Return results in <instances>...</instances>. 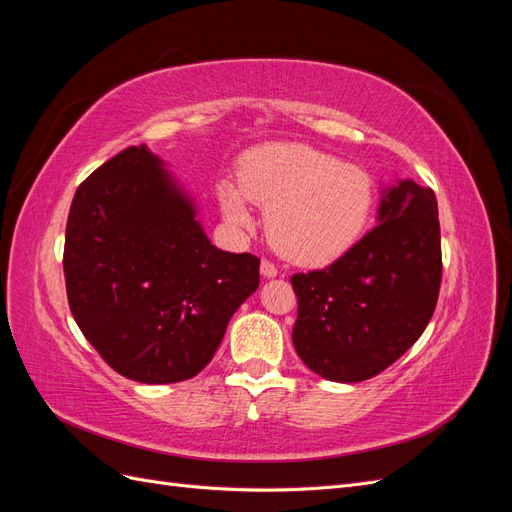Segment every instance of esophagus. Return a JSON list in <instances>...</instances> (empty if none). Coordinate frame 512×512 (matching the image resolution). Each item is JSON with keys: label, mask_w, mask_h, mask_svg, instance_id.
<instances>
[{"label": "esophagus", "mask_w": 512, "mask_h": 512, "mask_svg": "<svg viewBox=\"0 0 512 512\" xmlns=\"http://www.w3.org/2000/svg\"><path fill=\"white\" fill-rule=\"evenodd\" d=\"M260 273H262V277H275L277 275V267L273 265L271 260H262L260 262Z\"/></svg>", "instance_id": "34e87169"}]
</instances>
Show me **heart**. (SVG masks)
Masks as SVG:
<instances>
[{"label":"heart","mask_w":512,"mask_h":512,"mask_svg":"<svg viewBox=\"0 0 512 512\" xmlns=\"http://www.w3.org/2000/svg\"><path fill=\"white\" fill-rule=\"evenodd\" d=\"M218 200L237 228L254 226V200L269 207L277 252L297 265H327L363 237L374 209V183L361 166L307 145L254 151L241 181L222 179Z\"/></svg>","instance_id":"obj_1"}]
</instances>
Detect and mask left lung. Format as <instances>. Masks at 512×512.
Returning a JSON list of instances; mask_svg holds the SVG:
<instances>
[{
	"mask_svg": "<svg viewBox=\"0 0 512 512\" xmlns=\"http://www.w3.org/2000/svg\"><path fill=\"white\" fill-rule=\"evenodd\" d=\"M442 280L438 203L399 179L382 190L378 226L320 271L290 277L292 344L314 374L363 382L393 365L429 324Z\"/></svg>",
	"mask_w": 512,
	"mask_h": 512,
	"instance_id": "left-lung-1",
	"label": "left lung"
}]
</instances>
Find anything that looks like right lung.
<instances>
[{"label":"right lung","instance_id":"right-lung-1","mask_svg":"<svg viewBox=\"0 0 512 512\" xmlns=\"http://www.w3.org/2000/svg\"><path fill=\"white\" fill-rule=\"evenodd\" d=\"M194 198L147 145L128 147L76 190L64 273L72 316L117 374L194 378L260 284V260L215 247Z\"/></svg>","mask_w":512,"mask_h":512}]
</instances>
